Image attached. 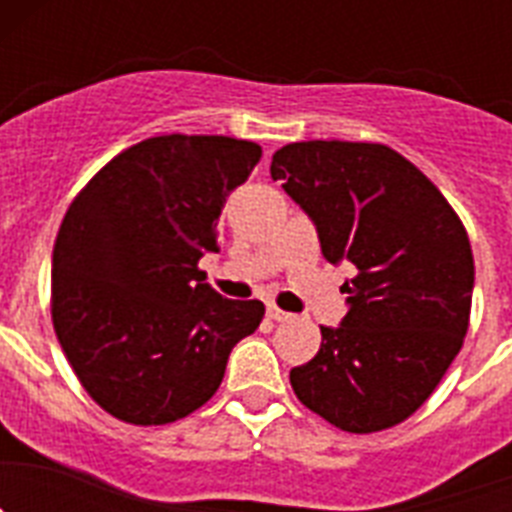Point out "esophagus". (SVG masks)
<instances>
[{"label": "esophagus", "instance_id": "obj_1", "mask_svg": "<svg viewBox=\"0 0 512 512\" xmlns=\"http://www.w3.org/2000/svg\"><path fill=\"white\" fill-rule=\"evenodd\" d=\"M266 315H269L271 320H277V323H289V320L295 318L292 312L282 310V307H277V305H269V307H266Z\"/></svg>", "mask_w": 512, "mask_h": 512}]
</instances>
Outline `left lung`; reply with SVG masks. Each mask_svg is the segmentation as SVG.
<instances>
[{
  "label": "left lung",
  "instance_id": "1",
  "mask_svg": "<svg viewBox=\"0 0 512 512\" xmlns=\"http://www.w3.org/2000/svg\"><path fill=\"white\" fill-rule=\"evenodd\" d=\"M271 179L318 225L330 264L351 261L341 328L289 372L297 400L348 433H377L423 405L469 328L474 259L449 200L384 143L302 140Z\"/></svg>",
  "mask_w": 512,
  "mask_h": 512
}]
</instances>
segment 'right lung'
<instances>
[{
  "mask_svg": "<svg viewBox=\"0 0 512 512\" xmlns=\"http://www.w3.org/2000/svg\"><path fill=\"white\" fill-rule=\"evenodd\" d=\"M261 161L228 135H156L117 153L74 197L53 246L51 318L81 387L130 425L200 410L264 302L225 300L200 259L217 253L225 200Z\"/></svg>",
  "mask_w": 512,
  "mask_h": 512,
  "instance_id": "1",
  "label": "right lung"
}]
</instances>
